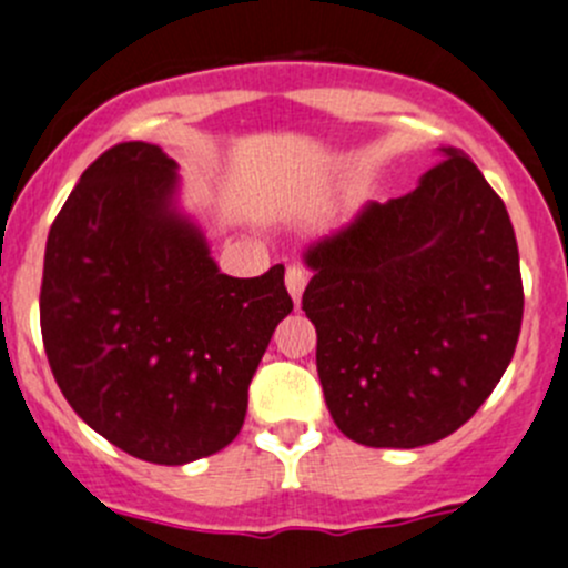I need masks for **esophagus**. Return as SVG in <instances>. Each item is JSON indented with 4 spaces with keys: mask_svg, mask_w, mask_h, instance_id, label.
Masks as SVG:
<instances>
[{
    "mask_svg": "<svg viewBox=\"0 0 568 568\" xmlns=\"http://www.w3.org/2000/svg\"><path fill=\"white\" fill-rule=\"evenodd\" d=\"M307 280H311V274H307L305 266H288V272H285V288H288V294L294 296L296 305H300Z\"/></svg>",
    "mask_w": 568,
    "mask_h": 568,
    "instance_id": "34e87169",
    "label": "esophagus"
}]
</instances>
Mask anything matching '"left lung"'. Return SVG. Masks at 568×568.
<instances>
[{
  "mask_svg": "<svg viewBox=\"0 0 568 568\" xmlns=\"http://www.w3.org/2000/svg\"><path fill=\"white\" fill-rule=\"evenodd\" d=\"M305 261L302 311L346 438L442 442L497 388L525 313L519 246L505 202L464 150L442 146L416 191L366 205Z\"/></svg>",
  "mask_w": 568,
  "mask_h": 568,
  "instance_id": "left-lung-1",
  "label": "left lung"
}]
</instances>
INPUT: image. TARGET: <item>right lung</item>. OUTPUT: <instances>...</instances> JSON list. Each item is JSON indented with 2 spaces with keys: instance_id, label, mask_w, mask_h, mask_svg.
Wrapping results in <instances>:
<instances>
[{
  "instance_id": "add662e5",
  "label": "right lung",
  "mask_w": 568,
  "mask_h": 568,
  "mask_svg": "<svg viewBox=\"0 0 568 568\" xmlns=\"http://www.w3.org/2000/svg\"><path fill=\"white\" fill-rule=\"evenodd\" d=\"M161 146L124 141L82 172L47 239L41 335L77 416L126 455L183 466L241 433L250 383L294 311L285 266L219 272L172 211Z\"/></svg>"
}]
</instances>
